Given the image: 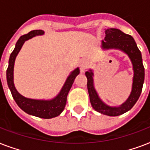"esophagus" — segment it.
<instances>
[{
  "label": "esophagus",
  "instance_id": "esophagus-1",
  "mask_svg": "<svg viewBox=\"0 0 150 150\" xmlns=\"http://www.w3.org/2000/svg\"><path fill=\"white\" fill-rule=\"evenodd\" d=\"M88 66H89V61H87L86 59H82L79 62L80 71L82 73H84L88 68Z\"/></svg>",
  "mask_w": 150,
  "mask_h": 150
}]
</instances>
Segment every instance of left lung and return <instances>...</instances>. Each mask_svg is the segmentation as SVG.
Masks as SVG:
<instances>
[{
    "label": "left lung",
    "instance_id": "8db88e82",
    "mask_svg": "<svg viewBox=\"0 0 150 150\" xmlns=\"http://www.w3.org/2000/svg\"><path fill=\"white\" fill-rule=\"evenodd\" d=\"M105 34L106 36L104 40L101 41V47L103 50L115 49L124 52L130 59L134 72L130 95L125 102H124L118 107H110L106 104L100 98L94 87L93 71L89 69L86 72V76L87 78V88L92 107L100 114L114 117L128 111L137 102L142 93V86L144 82L145 69L142 64V54L139 50L137 44L132 36L125 34L120 29L113 28L105 29Z\"/></svg>",
    "mask_w": 150,
    "mask_h": 150
}]
</instances>
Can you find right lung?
I'll list each match as a JSON object with an SVG mask.
<instances>
[{"instance_id": "add662e5", "label": "right lung", "mask_w": 150, "mask_h": 150, "mask_svg": "<svg viewBox=\"0 0 150 150\" xmlns=\"http://www.w3.org/2000/svg\"><path fill=\"white\" fill-rule=\"evenodd\" d=\"M44 34L43 30H33L29 32L28 34L23 35L18 39L17 43L15 44V49L11 54L8 67L6 72L7 76V82L8 88L10 89L13 98L16 102L17 105L26 114L33 116L38 117L40 118H53L58 116L61 114L64 109V107L67 102V96L68 92L72 86V84L75 79L76 78L80 71L79 68H76L73 70L68 75L64 84L61 88V91L55 97L50 100H35L25 97L17 91L14 84V65H15V58L20 50L22 49V46L25 42L29 39H32L34 36H42Z\"/></svg>"}]
</instances>
